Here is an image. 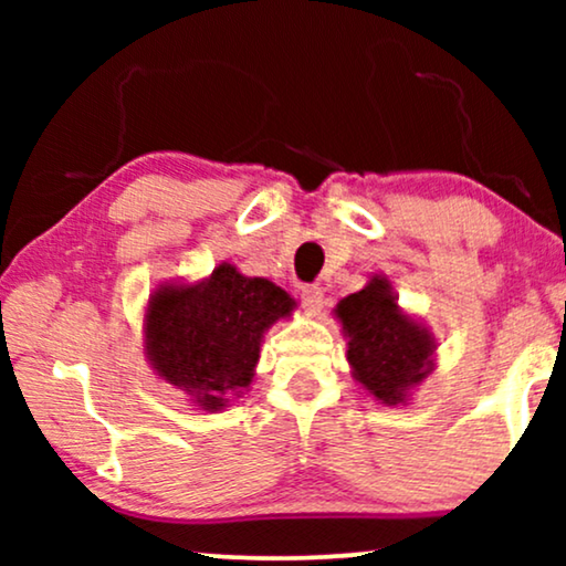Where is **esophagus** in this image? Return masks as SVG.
<instances>
[{
	"label": "esophagus",
	"instance_id": "obj_1",
	"mask_svg": "<svg viewBox=\"0 0 566 566\" xmlns=\"http://www.w3.org/2000/svg\"><path fill=\"white\" fill-rule=\"evenodd\" d=\"M301 304H304L306 312H319L324 304V291L319 285H301Z\"/></svg>",
	"mask_w": 566,
	"mask_h": 566
}]
</instances>
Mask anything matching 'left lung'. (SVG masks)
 Instances as JSON below:
<instances>
[{
    "label": "left lung",
    "instance_id": "obj_1",
    "mask_svg": "<svg viewBox=\"0 0 566 566\" xmlns=\"http://www.w3.org/2000/svg\"><path fill=\"white\" fill-rule=\"evenodd\" d=\"M347 360L355 378L384 405L405 399L409 386L428 376L432 343L424 329L397 308L389 285L374 277L366 289L339 301Z\"/></svg>",
    "mask_w": 566,
    "mask_h": 566
}]
</instances>
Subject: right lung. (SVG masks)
I'll use <instances>...</instances> for the list:
<instances>
[{
  "instance_id": "add662e5",
  "label": "right lung",
  "mask_w": 566,
  "mask_h": 566,
  "mask_svg": "<svg viewBox=\"0 0 566 566\" xmlns=\"http://www.w3.org/2000/svg\"><path fill=\"white\" fill-rule=\"evenodd\" d=\"M291 308L277 285L219 265L206 283L154 293L146 350L165 381L190 391L203 409H219L223 397L250 386L262 332Z\"/></svg>"
}]
</instances>
